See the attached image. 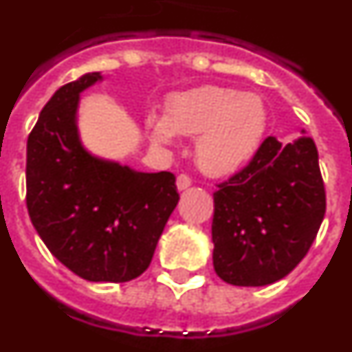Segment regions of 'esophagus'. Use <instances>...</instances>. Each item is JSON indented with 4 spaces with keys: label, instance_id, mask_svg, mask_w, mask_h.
I'll list each match as a JSON object with an SVG mask.
<instances>
[{
    "label": "esophagus",
    "instance_id": "1",
    "mask_svg": "<svg viewBox=\"0 0 352 352\" xmlns=\"http://www.w3.org/2000/svg\"><path fill=\"white\" fill-rule=\"evenodd\" d=\"M176 185H178V190H186V188L192 185V178L185 173L179 174L178 179H176Z\"/></svg>",
    "mask_w": 352,
    "mask_h": 352
}]
</instances>
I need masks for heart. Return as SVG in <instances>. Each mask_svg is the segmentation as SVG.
Segmentation results:
<instances>
[{"instance_id":"heart-1","label":"heart","mask_w":352,"mask_h":352,"mask_svg":"<svg viewBox=\"0 0 352 352\" xmlns=\"http://www.w3.org/2000/svg\"><path fill=\"white\" fill-rule=\"evenodd\" d=\"M268 111L259 96L222 86H203L173 96L167 118L151 116V138L170 144L174 135L197 139V164L210 176H227L259 148Z\"/></svg>"}]
</instances>
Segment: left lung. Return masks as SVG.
Instances as JSON below:
<instances>
[{
    "mask_svg": "<svg viewBox=\"0 0 352 352\" xmlns=\"http://www.w3.org/2000/svg\"><path fill=\"white\" fill-rule=\"evenodd\" d=\"M213 192V266L223 282L280 280L312 247L326 211L316 142L264 139L243 169Z\"/></svg>",
    "mask_w": 352,
    "mask_h": 352,
    "instance_id": "obj_1",
    "label": "left lung"
}]
</instances>
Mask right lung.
<instances>
[{
    "label": "right lung",
    "mask_w": 352,
    "mask_h": 352,
    "mask_svg": "<svg viewBox=\"0 0 352 352\" xmlns=\"http://www.w3.org/2000/svg\"><path fill=\"white\" fill-rule=\"evenodd\" d=\"M98 72L61 86L28 138L26 206L52 256L89 282H129L148 270L179 201L173 173H135L80 146L79 93Z\"/></svg>",
    "instance_id": "obj_1"
}]
</instances>
